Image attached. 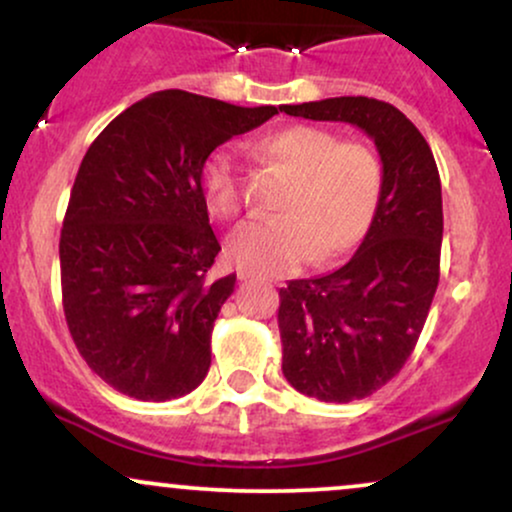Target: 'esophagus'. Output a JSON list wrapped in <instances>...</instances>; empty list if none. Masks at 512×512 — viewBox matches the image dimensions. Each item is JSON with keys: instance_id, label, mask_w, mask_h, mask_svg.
I'll list each match as a JSON object with an SVG mask.
<instances>
[{"instance_id": "1", "label": "esophagus", "mask_w": 512, "mask_h": 512, "mask_svg": "<svg viewBox=\"0 0 512 512\" xmlns=\"http://www.w3.org/2000/svg\"><path fill=\"white\" fill-rule=\"evenodd\" d=\"M238 278H241V281H255V278H262V276L255 274V271H250V269H241L238 271Z\"/></svg>"}]
</instances>
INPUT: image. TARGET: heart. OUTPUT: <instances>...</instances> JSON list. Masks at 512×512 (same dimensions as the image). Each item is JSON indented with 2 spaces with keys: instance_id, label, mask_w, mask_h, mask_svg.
I'll use <instances>...</instances> for the list:
<instances>
[{
  "instance_id": "1",
  "label": "heart",
  "mask_w": 512,
  "mask_h": 512,
  "mask_svg": "<svg viewBox=\"0 0 512 512\" xmlns=\"http://www.w3.org/2000/svg\"><path fill=\"white\" fill-rule=\"evenodd\" d=\"M252 153L288 186L278 198V217L252 219L229 236L238 267L281 274L307 260L328 264L366 236L385 189V165L373 146L342 141L326 127L295 125L255 141ZM200 181L212 215L238 217L241 174L229 153L212 155Z\"/></svg>"
}]
</instances>
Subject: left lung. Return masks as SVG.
I'll return each mask as SVG.
<instances>
[{
  "label": "left lung",
  "mask_w": 512,
  "mask_h": 512,
  "mask_svg": "<svg viewBox=\"0 0 512 512\" xmlns=\"http://www.w3.org/2000/svg\"><path fill=\"white\" fill-rule=\"evenodd\" d=\"M281 111L359 127L385 165L378 212L349 262L278 290L286 380L307 397L347 404L392 380L423 331L439 283L442 184L428 141L392 103L335 96Z\"/></svg>",
  "instance_id": "left-lung-1"
}]
</instances>
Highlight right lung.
I'll return each instance as SVG.
<instances>
[{
    "label": "right lung",
    "mask_w": 512,
    "mask_h": 512,
    "mask_svg": "<svg viewBox=\"0 0 512 512\" xmlns=\"http://www.w3.org/2000/svg\"><path fill=\"white\" fill-rule=\"evenodd\" d=\"M276 113L165 89L122 111L82 158L58 243L63 312L87 366L127 397L177 399L208 375L236 274L208 281L222 245L203 167Z\"/></svg>",
    "instance_id": "obj_1"
}]
</instances>
